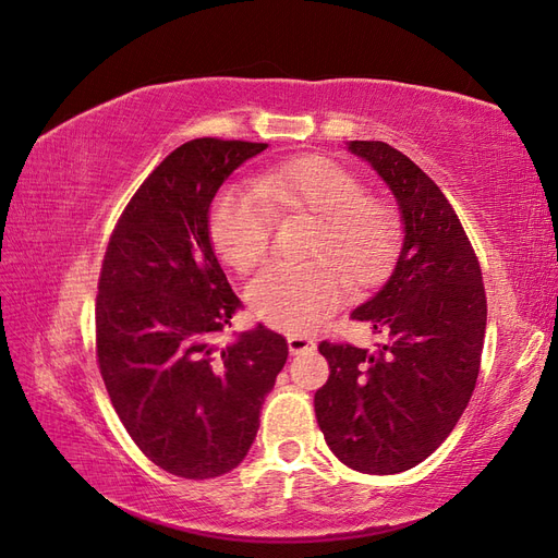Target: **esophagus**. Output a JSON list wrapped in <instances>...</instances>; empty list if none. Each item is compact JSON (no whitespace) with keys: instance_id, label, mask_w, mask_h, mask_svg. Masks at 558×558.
Wrapping results in <instances>:
<instances>
[{"instance_id":"esophagus-1","label":"esophagus","mask_w":558,"mask_h":558,"mask_svg":"<svg viewBox=\"0 0 558 558\" xmlns=\"http://www.w3.org/2000/svg\"><path fill=\"white\" fill-rule=\"evenodd\" d=\"M310 349H314V340H310V337L289 335V351L293 353V356H298V353H305Z\"/></svg>"}]
</instances>
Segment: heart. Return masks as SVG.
<instances>
[{
    "mask_svg": "<svg viewBox=\"0 0 558 558\" xmlns=\"http://www.w3.org/2000/svg\"><path fill=\"white\" fill-rule=\"evenodd\" d=\"M272 205L316 216L302 263H272L246 286V300L267 326L310 332L342 305L347 280L363 286L384 275L400 240L396 209L365 195L347 167L328 158H298L228 185L214 199L209 232L221 258L240 272L256 267L272 238Z\"/></svg>",
    "mask_w": 558,
    "mask_h": 558,
    "instance_id": "b5f03b06",
    "label": "heart"
}]
</instances>
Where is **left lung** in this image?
I'll return each mask as SVG.
<instances>
[{"label": "left lung", "instance_id": "left-lung-1", "mask_svg": "<svg viewBox=\"0 0 558 558\" xmlns=\"http://www.w3.org/2000/svg\"><path fill=\"white\" fill-rule=\"evenodd\" d=\"M396 197L402 246L381 289L351 312L377 351L320 342L330 365L314 396L330 451L367 475L410 470L440 447L475 391L486 295L475 251L435 181L384 142H347Z\"/></svg>", "mask_w": 558, "mask_h": 558}]
</instances>
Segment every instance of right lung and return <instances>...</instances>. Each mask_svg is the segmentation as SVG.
<instances>
[{"mask_svg": "<svg viewBox=\"0 0 558 558\" xmlns=\"http://www.w3.org/2000/svg\"><path fill=\"white\" fill-rule=\"evenodd\" d=\"M265 148L211 137L179 146L130 199L99 275L97 361L111 404L134 445L177 477L242 463L289 359L263 324L218 342L242 300L214 253L209 209Z\"/></svg>", "mask_w": 558, "mask_h": 558, "instance_id": "right-lung-1", "label": "right lung"}]
</instances>
